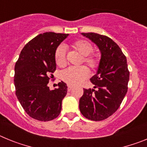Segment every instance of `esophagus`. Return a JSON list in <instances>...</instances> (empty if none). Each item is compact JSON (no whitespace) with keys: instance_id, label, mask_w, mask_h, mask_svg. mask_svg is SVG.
<instances>
[{"instance_id":"esophagus-1","label":"esophagus","mask_w":147,"mask_h":147,"mask_svg":"<svg viewBox=\"0 0 147 147\" xmlns=\"http://www.w3.org/2000/svg\"><path fill=\"white\" fill-rule=\"evenodd\" d=\"M72 89H73L72 86H71V85H67V90H68V91H71Z\"/></svg>"}]
</instances>
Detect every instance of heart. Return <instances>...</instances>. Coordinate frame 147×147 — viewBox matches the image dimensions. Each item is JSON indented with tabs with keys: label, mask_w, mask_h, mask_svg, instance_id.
Wrapping results in <instances>:
<instances>
[{
	"label": "heart",
	"mask_w": 147,
	"mask_h": 147,
	"mask_svg": "<svg viewBox=\"0 0 147 147\" xmlns=\"http://www.w3.org/2000/svg\"><path fill=\"white\" fill-rule=\"evenodd\" d=\"M72 48L83 56V62L92 69L98 67L99 57L96 54H90L93 50L90 42L85 40H77L71 45ZM54 58L57 65L64 67L66 65L65 49L63 45H59L55 51ZM89 76V71L84 66L79 67H69L62 74V80L70 85H76L86 80Z\"/></svg>",
	"instance_id": "heart-1"
}]
</instances>
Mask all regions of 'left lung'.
<instances>
[{
	"label": "left lung",
	"mask_w": 147,
	"mask_h": 147,
	"mask_svg": "<svg viewBox=\"0 0 147 147\" xmlns=\"http://www.w3.org/2000/svg\"><path fill=\"white\" fill-rule=\"evenodd\" d=\"M101 52L96 74L90 78L94 89H84L80 110L86 119L102 121L119 109L127 92L129 72L127 58L112 39L96 33H82Z\"/></svg>",
	"instance_id": "left-lung-1"
}]
</instances>
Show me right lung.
Masks as SVG:
<instances>
[{
    "mask_svg": "<svg viewBox=\"0 0 147 147\" xmlns=\"http://www.w3.org/2000/svg\"><path fill=\"white\" fill-rule=\"evenodd\" d=\"M68 35L54 32L37 35L22 49L15 64L17 98L26 113L36 120H53L61 112L67 85L62 81L58 88L50 90L48 84L56 70V49Z\"/></svg>",
    "mask_w": 147,
    "mask_h": 147,
    "instance_id": "1",
    "label": "right lung"
}]
</instances>
